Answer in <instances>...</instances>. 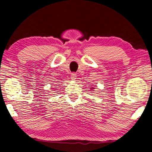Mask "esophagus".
I'll use <instances>...</instances> for the list:
<instances>
[{
	"label": "esophagus",
	"instance_id": "34e87169",
	"mask_svg": "<svg viewBox=\"0 0 152 152\" xmlns=\"http://www.w3.org/2000/svg\"><path fill=\"white\" fill-rule=\"evenodd\" d=\"M70 77H71L72 80H75L76 77H77V75L76 73H75V72H72V73H71V75H70Z\"/></svg>",
	"mask_w": 152,
	"mask_h": 152
}]
</instances>
